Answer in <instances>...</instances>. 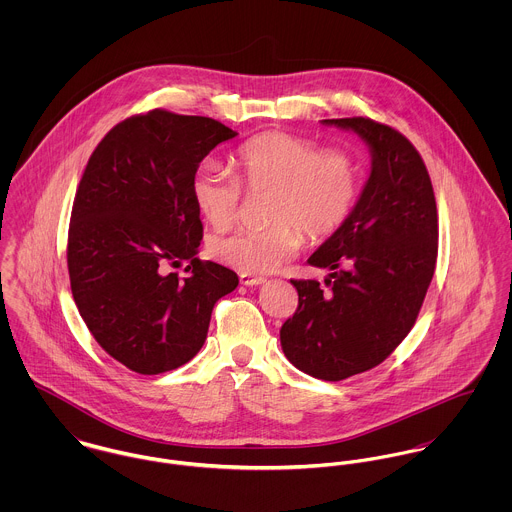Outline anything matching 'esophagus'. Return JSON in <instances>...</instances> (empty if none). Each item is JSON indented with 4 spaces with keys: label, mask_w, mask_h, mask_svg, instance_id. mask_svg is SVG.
I'll return each mask as SVG.
<instances>
[{
    "label": "esophagus",
    "mask_w": 512,
    "mask_h": 512,
    "mask_svg": "<svg viewBox=\"0 0 512 512\" xmlns=\"http://www.w3.org/2000/svg\"><path fill=\"white\" fill-rule=\"evenodd\" d=\"M264 282H266L264 278H254V276H248V274H240V284L242 286L252 288V286H262Z\"/></svg>",
    "instance_id": "34e87169"
}]
</instances>
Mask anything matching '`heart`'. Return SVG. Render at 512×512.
<instances>
[{
	"label": "heart",
	"mask_w": 512,
	"mask_h": 512,
	"mask_svg": "<svg viewBox=\"0 0 512 512\" xmlns=\"http://www.w3.org/2000/svg\"><path fill=\"white\" fill-rule=\"evenodd\" d=\"M240 179L209 159L195 171L191 193L197 209L215 228H228L240 215L246 191H270L262 230H236L215 236L211 252L240 274L264 276L278 270L299 250L303 235L319 242L351 217L361 171L343 149H321L315 140L288 132H266L236 153Z\"/></svg>",
	"instance_id": "heart-1"
}]
</instances>
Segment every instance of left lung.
<instances>
[{"instance_id":"8db88e82","label":"left lung","mask_w":512,"mask_h":512,"mask_svg":"<svg viewBox=\"0 0 512 512\" xmlns=\"http://www.w3.org/2000/svg\"><path fill=\"white\" fill-rule=\"evenodd\" d=\"M323 124L365 142L370 175L351 217L307 260L329 270V292L292 280L299 305L280 341L295 368L337 382L380 365L414 327L436 270L438 209L428 169L400 132L368 118Z\"/></svg>"}]
</instances>
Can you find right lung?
Segmentation results:
<instances>
[{
    "label": "right lung",
    "mask_w": 512,
    "mask_h": 512,
    "mask_svg": "<svg viewBox=\"0 0 512 512\" xmlns=\"http://www.w3.org/2000/svg\"><path fill=\"white\" fill-rule=\"evenodd\" d=\"M234 136L213 118L151 110L114 126L82 173L67 248L74 303L98 345L134 372L189 363L215 303L238 286L232 270L197 258L191 193L199 163ZM183 261L185 279L168 272Z\"/></svg>",
    "instance_id": "obj_1"
}]
</instances>
